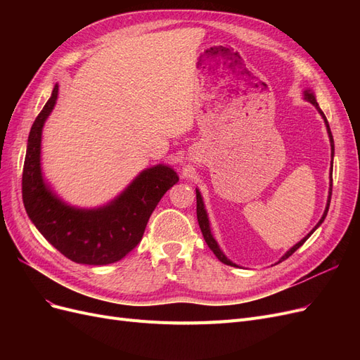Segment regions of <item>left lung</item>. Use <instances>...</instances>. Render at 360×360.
Masks as SVG:
<instances>
[{
  "label": "left lung",
  "mask_w": 360,
  "mask_h": 360,
  "mask_svg": "<svg viewBox=\"0 0 360 360\" xmlns=\"http://www.w3.org/2000/svg\"><path fill=\"white\" fill-rule=\"evenodd\" d=\"M303 99L304 101H308L309 103H312L314 106H315V110H317L319 112H320V115L323 117V120H324V124H326V129H328V134H329V139H330V156H332V160H333V156H335V144H333V136H332V132H330V127H329V123H328V118H326V115H324V112L320 110V106H319V103H317V101H315V94L311 91V90H304L303 91ZM330 174H332V169H330ZM197 191V217H198V224H200V228H201V233H202V236H204V240H205V243L209 245V248L213 250V254L217 257V259L219 261H222L224 264H228V266H234V267H238L237 264H234L231 259H228L226 258V255L222 252L221 250V248H219V245H217V242L214 240V237H213V234H212V230H210V221H209V216H207V212H205V207H204V201H202V197H201V192L198 191V189H195ZM330 197H332V176H330V188H329V197H328V204H326V209H324V213H323V216H321V219L319 221V224L315 225L312 230H311V233H308L307 236H304L302 240L299 242V243H296L294 245L292 248H290L287 252L281 257V259L278 261V263H281V261H284V259H287L290 255H292L294 252H296V250L308 240V238L311 237V234L317 230V228L323 224V221H324V217L328 216V212H329V205H330Z\"/></svg>",
  "instance_id": "left-lung-1"
}]
</instances>
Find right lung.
Segmentation results:
<instances>
[{
  "label": "right lung",
  "mask_w": 360,
  "mask_h": 360,
  "mask_svg": "<svg viewBox=\"0 0 360 360\" xmlns=\"http://www.w3.org/2000/svg\"><path fill=\"white\" fill-rule=\"evenodd\" d=\"M58 97L56 84L46 105L31 126L22 172V200L40 234L79 264L105 266L126 257L143 238L147 222L165 192L179 181L171 167L141 171L132 183L105 205L94 209L64 202L41 172V132Z\"/></svg>",
  "instance_id": "1"
}]
</instances>
